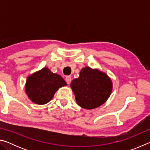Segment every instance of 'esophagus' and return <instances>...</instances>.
Wrapping results in <instances>:
<instances>
[{"label": "esophagus", "instance_id": "1", "mask_svg": "<svg viewBox=\"0 0 150 150\" xmlns=\"http://www.w3.org/2000/svg\"><path fill=\"white\" fill-rule=\"evenodd\" d=\"M65 81L68 85H69L71 81V77L70 76H67V77H65Z\"/></svg>", "mask_w": 150, "mask_h": 150}]
</instances>
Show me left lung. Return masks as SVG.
I'll list each match as a JSON object with an SVG mask.
<instances>
[{
    "label": "left lung",
    "mask_w": 150,
    "mask_h": 150,
    "mask_svg": "<svg viewBox=\"0 0 150 150\" xmlns=\"http://www.w3.org/2000/svg\"><path fill=\"white\" fill-rule=\"evenodd\" d=\"M79 106L93 109L102 105L110 96L112 84L107 75L86 67L81 69L79 77L71 83Z\"/></svg>",
    "instance_id": "obj_1"
}]
</instances>
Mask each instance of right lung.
I'll use <instances>...</instances> for the list:
<instances>
[{
    "mask_svg": "<svg viewBox=\"0 0 150 150\" xmlns=\"http://www.w3.org/2000/svg\"><path fill=\"white\" fill-rule=\"evenodd\" d=\"M66 85L60 75L53 73L49 69L44 67L28 77L26 92L32 102L44 105L54 97L58 88Z\"/></svg>",
    "mask_w": 150,
    "mask_h": 150,
    "instance_id": "add662e5",
    "label": "right lung"
}]
</instances>
